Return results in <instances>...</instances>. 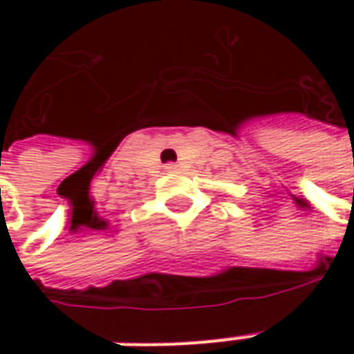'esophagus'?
I'll list each match as a JSON object with an SVG mask.
<instances>
[{
	"label": "esophagus",
	"mask_w": 354,
	"mask_h": 354,
	"mask_svg": "<svg viewBox=\"0 0 354 354\" xmlns=\"http://www.w3.org/2000/svg\"><path fill=\"white\" fill-rule=\"evenodd\" d=\"M177 169V165H173V163H169V165H167V171H175Z\"/></svg>",
	"instance_id": "obj_1"
}]
</instances>
